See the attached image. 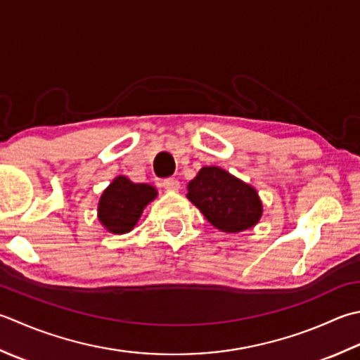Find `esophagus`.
I'll use <instances>...</instances> for the list:
<instances>
[{
	"mask_svg": "<svg viewBox=\"0 0 360 360\" xmlns=\"http://www.w3.org/2000/svg\"><path fill=\"white\" fill-rule=\"evenodd\" d=\"M162 186H164V188H165V190H168V192H178L179 187H181L179 181H178V179H174V178H168V179H165L164 182H162Z\"/></svg>",
	"mask_w": 360,
	"mask_h": 360,
	"instance_id": "1",
	"label": "esophagus"
}]
</instances>
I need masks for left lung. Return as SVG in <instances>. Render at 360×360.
Listing matches in <instances>:
<instances>
[{"label": "left lung", "mask_w": 360, "mask_h": 360, "mask_svg": "<svg viewBox=\"0 0 360 360\" xmlns=\"http://www.w3.org/2000/svg\"><path fill=\"white\" fill-rule=\"evenodd\" d=\"M187 198L228 234L256 226L264 212L257 190L220 167H202L187 184Z\"/></svg>", "instance_id": "8db88e82"}]
</instances>
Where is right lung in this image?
Listing matches in <instances>:
<instances>
[{"label":"right lung","mask_w":360,"mask_h":360,"mask_svg":"<svg viewBox=\"0 0 360 360\" xmlns=\"http://www.w3.org/2000/svg\"><path fill=\"white\" fill-rule=\"evenodd\" d=\"M158 198V190L150 184H136L120 174L104 188L98 201V220L110 234H126L139 223L143 209Z\"/></svg>","instance_id":"right-lung-1"}]
</instances>
